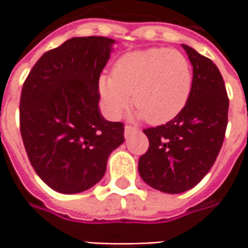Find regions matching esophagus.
<instances>
[{
  "label": "esophagus",
  "mask_w": 248,
  "mask_h": 248,
  "mask_svg": "<svg viewBox=\"0 0 248 248\" xmlns=\"http://www.w3.org/2000/svg\"><path fill=\"white\" fill-rule=\"evenodd\" d=\"M139 129L135 128V127H131V125H127L125 128H124V135H125V138H128L131 134H134V132H138Z\"/></svg>",
  "instance_id": "obj_1"
}]
</instances>
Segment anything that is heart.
Returning <instances> with one entry per match:
<instances>
[{
	"label": "heart",
	"instance_id": "obj_1",
	"mask_svg": "<svg viewBox=\"0 0 248 248\" xmlns=\"http://www.w3.org/2000/svg\"><path fill=\"white\" fill-rule=\"evenodd\" d=\"M99 91L110 117H119L132 103L150 124L176 117L192 91L190 64L182 53L152 48L120 58L113 74H102Z\"/></svg>",
	"mask_w": 248,
	"mask_h": 248
}]
</instances>
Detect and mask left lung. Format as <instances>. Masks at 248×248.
Masks as SVG:
<instances>
[{"instance_id":"obj_1","label":"left lung","mask_w":248,"mask_h":248,"mask_svg":"<svg viewBox=\"0 0 248 248\" xmlns=\"http://www.w3.org/2000/svg\"><path fill=\"white\" fill-rule=\"evenodd\" d=\"M193 66L189 100L167 124L143 129L148 152L138 171L149 186L164 193H182L196 186L217 160L228 125L229 99L218 67L184 45Z\"/></svg>"}]
</instances>
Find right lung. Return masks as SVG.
<instances>
[{"instance_id": "add662e5", "label": "right lung", "mask_w": 248, "mask_h": 248, "mask_svg": "<svg viewBox=\"0 0 248 248\" xmlns=\"http://www.w3.org/2000/svg\"><path fill=\"white\" fill-rule=\"evenodd\" d=\"M114 40L74 37L34 64L20 95V134L37 175L73 195L98 184L124 124L103 119L99 77Z\"/></svg>"}]
</instances>
